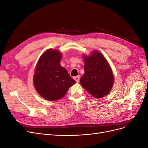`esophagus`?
Masks as SVG:
<instances>
[{"label":"esophagus","instance_id":"34e87169","mask_svg":"<svg viewBox=\"0 0 148 148\" xmlns=\"http://www.w3.org/2000/svg\"><path fill=\"white\" fill-rule=\"evenodd\" d=\"M79 78H80V77H79V75H78V76H76V77H74V79H75V81L77 82V83H78V82H79Z\"/></svg>","mask_w":148,"mask_h":148}]
</instances>
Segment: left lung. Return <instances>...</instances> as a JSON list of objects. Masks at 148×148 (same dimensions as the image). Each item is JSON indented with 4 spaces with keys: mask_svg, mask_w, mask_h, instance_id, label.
<instances>
[{
    "mask_svg": "<svg viewBox=\"0 0 148 148\" xmlns=\"http://www.w3.org/2000/svg\"><path fill=\"white\" fill-rule=\"evenodd\" d=\"M84 74L80 83L95 98L108 95L114 83V75L108 62L97 51L89 56H84Z\"/></svg>",
    "mask_w": 148,
    "mask_h": 148,
    "instance_id": "1",
    "label": "left lung"
}]
</instances>
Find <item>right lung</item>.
Returning <instances> with one entry per match:
<instances>
[{
  "mask_svg": "<svg viewBox=\"0 0 148 148\" xmlns=\"http://www.w3.org/2000/svg\"><path fill=\"white\" fill-rule=\"evenodd\" d=\"M62 53L48 49L40 57L36 67L34 84L38 92L48 101L63 97L76 82L60 65Z\"/></svg>",
  "mask_w": 148,
  "mask_h": 148,
  "instance_id": "right-lung-1",
  "label": "right lung"
}]
</instances>
